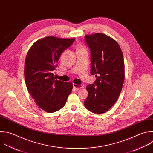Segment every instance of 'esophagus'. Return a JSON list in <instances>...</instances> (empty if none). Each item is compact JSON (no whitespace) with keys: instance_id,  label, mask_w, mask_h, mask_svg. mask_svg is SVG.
<instances>
[{"instance_id":"1","label":"esophagus","mask_w":153,"mask_h":153,"mask_svg":"<svg viewBox=\"0 0 153 153\" xmlns=\"http://www.w3.org/2000/svg\"><path fill=\"white\" fill-rule=\"evenodd\" d=\"M73 87H74V88H75L76 90H79L80 88H82L83 87V86L82 85H78L76 84H73Z\"/></svg>"}]
</instances>
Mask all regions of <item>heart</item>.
Listing matches in <instances>:
<instances>
[{
	"label": "heart",
	"instance_id": "obj_1",
	"mask_svg": "<svg viewBox=\"0 0 153 153\" xmlns=\"http://www.w3.org/2000/svg\"><path fill=\"white\" fill-rule=\"evenodd\" d=\"M82 48H82L81 46H79V47H78V49H82Z\"/></svg>",
	"mask_w": 153,
	"mask_h": 153
}]
</instances>
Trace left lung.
Segmentation results:
<instances>
[{"mask_svg": "<svg viewBox=\"0 0 153 153\" xmlns=\"http://www.w3.org/2000/svg\"><path fill=\"white\" fill-rule=\"evenodd\" d=\"M85 40L91 52V75L96 79L87 85L88 97L85 107L90 112L101 114L117 102L124 80L123 53L113 38L102 33L86 35Z\"/></svg>", "mask_w": 153, "mask_h": 153, "instance_id": "1", "label": "left lung"}]
</instances>
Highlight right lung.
<instances>
[{"label":"right lung","instance_id":"obj_1","mask_svg":"<svg viewBox=\"0 0 153 153\" xmlns=\"http://www.w3.org/2000/svg\"><path fill=\"white\" fill-rule=\"evenodd\" d=\"M75 39L48 36L36 41L27 54L26 87L36 105L45 112L52 113L62 109L72 90V83L57 80L54 72L62 53Z\"/></svg>","mask_w":153,"mask_h":153}]
</instances>
